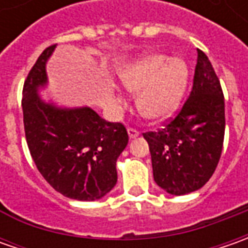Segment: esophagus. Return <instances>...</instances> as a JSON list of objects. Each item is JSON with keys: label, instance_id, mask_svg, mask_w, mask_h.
Returning <instances> with one entry per match:
<instances>
[{"label": "esophagus", "instance_id": "34e87169", "mask_svg": "<svg viewBox=\"0 0 248 248\" xmlns=\"http://www.w3.org/2000/svg\"><path fill=\"white\" fill-rule=\"evenodd\" d=\"M139 135V131H137L135 128H128V137L129 139H135V138H138Z\"/></svg>", "mask_w": 248, "mask_h": 248}]
</instances>
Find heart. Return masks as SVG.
I'll list each match as a JSON object with an SVG mask.
<instances>
[{
  "instance_id": "heart-1",
  "label": "heart",
  "mask_w": 248,
  "mask_h": 248,
  "mask_svg": "<svg viewBox=\"0 0 248 248\" xmlns=\"http://www.w3.org/2000/svg\"><path fill=\"white\" fill-rule=\"evenodd\" d=\"M121 85L137 95L139 113L152 121H164L175 114L189 84V67L181 58L164 53H145L121 66ZM119 108L125 105L123 96H114Z\"/></svg>"
}]
</instances>
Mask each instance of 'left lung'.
<instances>
[{"label": "left lung", "mask_w": 248, "mask_h": 248, "mask_svg": "<svg viewBox=\"0 0 248 248\" xmlns=\"http://www.w3.org/2000/svg\"><path fill=\"white\" fill-rule=\"evenodd\" d=\"M225 135V102L219 80L197 49L193 88L181 111L157 132H146L155 182L167 193L187 195L214 174Z\"/></svg>", "instance_id": "left-lung-1"}]
</instances>
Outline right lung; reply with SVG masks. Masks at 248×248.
<instances>
[{
	"label": "right lung",
	"mask_w": 248,
	"mask_h": 248,
	"mask_svg": "<svg viewBox=\"0 0 248 248\" xmlns=\"http://www.w3.org/2000/svg\"><path fill=\"white\" fill-rule=\"evenodd\" d=\"M56 45L44 51L23 87L26 140L45 181L63 196L93 202L117 184L116 163L128 143L127 129L103 120L88 106L66 108L45 100L46 63Z\"/></svg>",
	"instance_id": "obj_1"
}]
</instances>
